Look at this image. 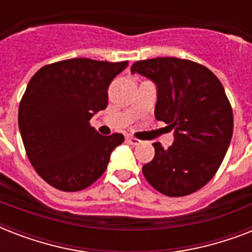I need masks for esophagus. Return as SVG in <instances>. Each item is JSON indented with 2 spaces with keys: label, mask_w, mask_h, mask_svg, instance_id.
<instances>
[{
  "label": "esophagus",
  "mask_w": 252,
  "mask_h": 252,
  "mask_svg": "<svg viewBox=\"0 0 252 252\" xmlns=\"http://www.w3.org/2000/svg\"><path fill=\"white\" fill-rule=\"evenodd\" d=\"M126 142H128V144H130V145H138V144L141 142L140 140H137V138L132 137V136H126Z\"/></svg>",
  "instance_id": "esophagus-1"
}]
</instances>
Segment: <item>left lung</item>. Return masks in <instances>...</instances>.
Returning <instances> with one entry per match:
<instances>
[{
    "instance_id": "left-lung-1",
    "label": "left lung",
    "mask_w": 252,
    "mask_h": 252,
    "mask_svg": "<svg viewBox=\"0 0 252 252\" xmlns=\"http://www.w3.org/2000/svg\"><path fill=\"white\" fill-rule=\"evenodd\" d=\"M130 72L157 85L156 119L175 138L167 149L154 142L142 174L166 196L193 193L215 176L230 145L233 110L222 84L204 65L176 57L136 61Z\"/></svg>"
}]
</instances>
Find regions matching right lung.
Here are the masks:
<instances>
[{"mask_svg":"<svg viewBox=\"0 0 252 252\" xmlns=\"http://www.w3.org/2000/svg\"><path fill=\"white\" fill-rule=\"evenodd\" d=\"M126 66L128 61L69 59L44 65L30 80L18 124L31 165L52 187L81 191L106 171L124 136L99 134L90 119L106 108L111 81Z\"/></svg>","mask_w":252,"mask_h":252,"instance_id":"1","label":"right lung"}]
</instances>
